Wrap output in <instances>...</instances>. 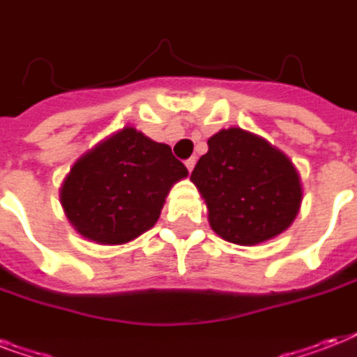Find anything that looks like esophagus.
Segmentation results:
<instances>
[{
    "mask_svg": "<svg viewBox=\"0 0 357 357\" xmlns=\"http://www.w3.org/2000/svg\"><path fill=\"white\" fill-rule=\"evenodd\" d=\"M195 165H196L195 157H190V159H187V161H185V167H187V170H189V172H192Z\"/></svg>",
    "mask_w": 357,
    "mask_h": 357,
    "instance_id": "obj_1",
    "label": "esophagus"
}]
</instances>
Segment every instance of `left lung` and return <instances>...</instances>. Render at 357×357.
<instances>
[{
	"label": "left lung",
	"instance_id": "obj_1",
	"mask_svg": "<svg viewBox=\"0 0 357 357\" xmlns=\"http://www.w3.org/2000/svg\"><path fill=\"white\" fill-rule=\"evenodd\" d=\"M207 146L190 181L206 202L213 231L241 246L283 234L302 204L293 161L266 139L241 128L220 129Z\"/></svg>",
	"mask_w": 357,
	"mask_h": 357
}]
</instances>
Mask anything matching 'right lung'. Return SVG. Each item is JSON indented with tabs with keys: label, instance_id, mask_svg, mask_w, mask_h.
<instances>
[{
	"label": "right lung",
	"instance_id": "right-lung-1",
	"mask_svg": "<svg viewBox=\"0 0 357 357\" xmlns=\"http://www.w3.org/2000/svg\"><path fill=\"white\" fill-rule=\"evenodd\" d=\"M187 176L170 146L126 126L74 162L59 198L81 237L114 246L153 228L170 189Z\"/></svg>",
	"mask_w": 357,
	"mask_h": 357
}]
</instances>
